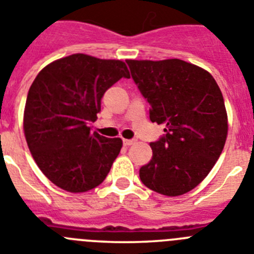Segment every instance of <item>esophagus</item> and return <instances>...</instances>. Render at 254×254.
<instances>
[{"instance_id": "esophagus-1", "label": "esophagus", "mask_w": 254, "mask_h": 254, "mask_svg": "<svg viewBox=\"0 0 254 254\" xmlns=\"http://www.w3.org/2000/svg\"><path fill=\"white\" fill-rule=\"evenodd\" d=\"M135 139H123V143H124L125 147H129V145H132L135 144Z\"/></svg>"}]
</instances>
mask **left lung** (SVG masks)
<instances>
[{
	"label": "left lung",
	"mask_w": 254,
	"mask_h": 254,
	"mask_svg": "<svg viewBox=\"0 0 254 254\" xmlns=\"http://www.w3.org/2000/svg\"><path fill=\"white\" fill-rule=\"evenodd\" d=\"M127 63L150 105V122L166 125L150 143L153 157L139 170L140 181L162 195H184L209 175L227 140L220 88L209 72L181 59Z\"/></svg>",
	"instance_id": "8db88e82"
}]
</instances>
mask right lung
Masks as SVG:
<instances>
[{"instance_id":"right-lung-1","label":"right lung","mask_w":254,"mask_h":254,"mask_svg":"<svg viewBox=\"0 0 254 254\" xmlns=\"http://www.w3.org/2000/svg\"><path fill=\"white\" fill-rule=\"evenodd\" d=\"M130 78L124 62L72 54L43 68L27 93L24 131L34 161L50 181L69 192L104 182L120 153V138L91 132L101 99Z\"/></svg>"}]
</instances>
